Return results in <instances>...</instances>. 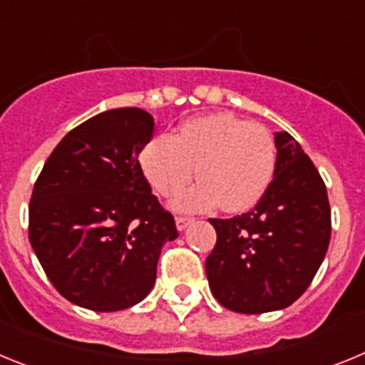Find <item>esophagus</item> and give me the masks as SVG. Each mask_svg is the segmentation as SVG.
<instances>
[{"label":"esophagus","mask_w":365,"mask_h":365,"mask_svg":"<svg viewBox=\"0 0 365 365\" xmlns=\"http://www.w3.org/2000/svg\"><path fill=\"white\" fill-rule=\"evenodd\" d=\"M192 221H193V217H186V215H177L175 225H177V228H179V230H185V228L188 227Z\"/></svg>","instance_id":"1"}]
</instances>
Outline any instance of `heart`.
Segmentation results:
<instances>
[{
  "label": "heart",
  "instance_id": "obj_1",
  "mask_svg": "<svg viewBox=\"0 0 365 365\" xmlns=\"http://www.w3.org/2000/svg\"><path fill=\"white\" fill-rule=\"evenodd\" d=\"M276 164L272 133L228 111L188 118L173 137L155 138L140 153L144 175L164 199L179 197L197 173L201 182L179 202L186 210L219 202L227 212L250 210L269 190Z\"/></svg>",
  "mask_w": 365,
  "mask_h": 365
}]
</instances>
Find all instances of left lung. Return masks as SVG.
Segmentation results:
<instances>
[{
	"label": "left lung",
	"instance_id": "1",
	"mask_svg": "<svg viewBox=\"0 0 365 365\" xmlns=\"http://www.w3.org/2000/svg\"><path fill=\"white\" fill-rule=\"evenodd\" d=\"M278 164L269 190L247 214L210 219L217 232L206 278L222 307L261 314L307 291L331 240L327 188L298 140L276 133Z\"/></svg>",
	"mask_w": 365,
	"mask_h": 365
}]
</instances>
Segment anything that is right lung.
<instances>
[{
    "label": "right lung",
    "instance_id": "1",
    "mask_svg": "<svg viewBox=\"0 0 365 365\" xmlns=\"http://www.w3.org/2000/svg\"><path fill=\"white\" fill-rule=\"evenodd\" d=\"M153 133L144 109L100 113L58 143L34 182L29 241L74 305L111 312L143 302L164 243L179 235L138 163Z\"/></svg>",
    "mask_w": 365,
    "mask_h": 365
}]
</instances>
